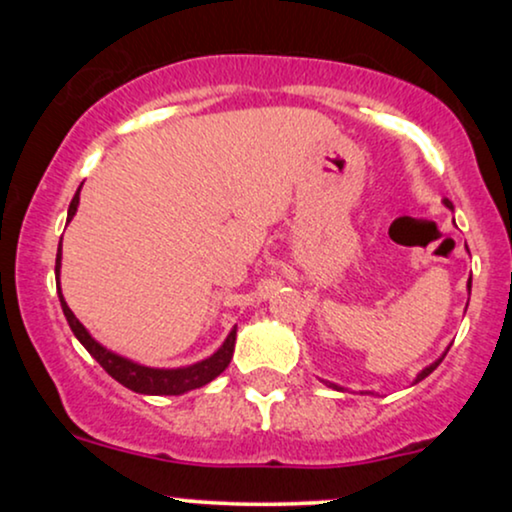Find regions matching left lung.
Masks as SVG:
<instances>
[{"instance_id": "left-lung-1", "label": "left lung", "mask_w": 512, "mask_h": 512, "mask_svg": "<svg viewBox=\"0 0 512 512\" xmlns=\"http://www.w3.org/2000/svg\"><path fill=\"white\" fill-rule=\"evenodd\" d=\"M445 204H448V207H452V204L448 202V199H445ZM469 291H472V279H469ZM440 361H443V358H440ZM440 361H436V363H433V366H428V368H424V370H421V373H419V378H416V383H419V380H424L426 378V375H431L433 373V370H436L438 368V363Z\"/></svg>"}]
</instances>
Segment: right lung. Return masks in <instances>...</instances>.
I'll list each match as a JSON object with an SVG mask.
<instances>
[{"label": "right lung", "mask_w": 512, "mask_h": 512, "mask_svg": "<svg viewBox=\"0 0 512 512\" xmlns=\"http://www.w3.org/2000/svg\"><path fill=\"white\" fill-rule=\"evenodd\" d=\"M79 190H76L72 204H69L67 221H72V216L76 214ZM60 260H62V243H60V248H57V260H55L57 281H60ZM57 293H60V286H57ZM60 303H62V313H64V317H67L74 337L86 346L88 354L101 363L103 370L110 375V378H115L117 383L129 387L132 392H139V395H182V392L197 390V387L211 383V380H214L216 375H221L223 370L228 368V363H231L233 346H236V330L228 334V339L223 342V346L216 351L214 356H209L207 361H202V363H195V366L173 368V370H158V368L139 366V363H132V361H127V358L113 354V351L103 349L96 339H91V334L86 332V327L81 325V322L74 317L72 310H69V305L62 298V293H60Z\"/></svg>", "instance_id": "right-lung-1"}]
</instances>
